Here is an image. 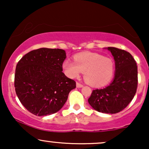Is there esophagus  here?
Returning <instances> with one entry per match:
<instances>
[{"instance_id":"esophagus-1","label":"esophagus","mask_w":149,"mask_h":149,"mask_svg":"<svg viewBox=\"0 0 149 149\" xmlns=\"http://www.w3.org/2000/svg\"><path fill=\"white\" fill-rule=\"evenodd\" d=\"M83 86V85H82L81 83H78V82H77V83H76V87H77V88H82Z\"/></svg>"}]
</instances>
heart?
Masks as SVG:
<instances>
[{"mask_svg":"<svg viewBox=\"0 0 149 149\" xmlns=\"http://www.w3.org/2000/svg\"><path fill=\"white\" fill-rule=\"evenodd\" d=\"M65 73L70 78H77L84 73V79L92 87H102L112 79L114 64L111 58L97 53L81 52L74 56V62L66 59L63 63Z\"/></svg>","mask_w":149,"mask_h":149,"instance_id":"heart-1","label":"heart"}]
</instances>
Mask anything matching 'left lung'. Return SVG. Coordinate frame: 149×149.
Returning <instances> with one entry per match:
<instances>
[{
  "label": "left lung",
  "instance_id": "8db88e82",
  "mask_svg": "<svg viewBox=\"0 0 149 149\" xmlns=\"http://www.w3.org/2000/svg\"><path fill=\"white\" fill-rule=\"evenodd\" d=\"M113 56L116 73L109 86L92 91L88 102L94 109L104 113H117L130 103L138 84L137 66L130 52L109 47Z\"/></svg>",
  "mask_w": 149,
  "mask_h": 149
}]
</instances>
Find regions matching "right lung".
Returning a JSON list of instances; mask_svg holds the SVG:
<instances>
[{"instance_id":"add662e5","label":"right lung","mask_w":149,"mask_h":149,"mask_svg":"<svg viewBox=\"0 0 149 149\" xmlns=\"http://www.w3.org/2000/svg\"><path fill=\"white\" fill-rule=\"evenodd\" d=\"M66 52L61 49L40 48L18 61L15 74V92L22 105L38 116L59 111L76 88L75 80L62 72Z\"/></svg>"}]
</instances>
